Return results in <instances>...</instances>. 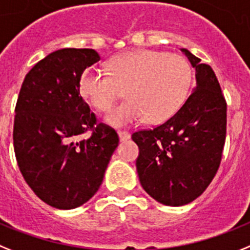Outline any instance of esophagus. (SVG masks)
Returning a JSON list of instances; mask_svg holds the SVG:
<instances>
[{
	"label": "esophagus",
	"instance_id": "1",
	"mask_svg": "<svg viewBox=\"0 0 250 250\" xmlns=\"http://www.w3.org/2000/svg\"><path fill=\"white\" fill-rule=\"evenodd\" d=\"M118 136H119V140L122 141V142H125V141L131 138V134H129V132L127 131H118Z\"/></svg>",
	"mask_w": 250,
	"mask_h": 250
}]
</instances>
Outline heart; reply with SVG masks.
Here are the masks:
<instances>
[{"instance_id": "1", "label": "heart", "mask_w": 250, "mask_h": 250, "mask_svg": "<svg viewBox=\"0 0 250 250\" xmlns=\"http://www.w3.org/2000/svg\"><path fill=\"white\" fill-rule=\"evenodd\" d=\"M109 73L86 69L80 78V93L98 110L108 112L123 89L129 99L108 116L114 125L161 123L185 102L192 82L186 58L149 49L127 51L110 59Z\"/></svg>"}]
</instances>
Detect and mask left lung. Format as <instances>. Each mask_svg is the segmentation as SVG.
Wrapping results in <instances>:
<instances>
[{"instance_id": "8db88e82", "label": "left lung", "mask_w": 250, "mask_h": 250, "mask_svg": "<svg viewBox=\"0 0 250 250\" xmlns=\"http://www.w3.org/2000/svg\"><path fill=\"white\" fill-rule=\"evenodd\" d=\"M195 68L196 86L166 122L132 134L140 155L138 177L158 203L181 206L194 201L216 175L227 136V102L211 66L181 49Z\"/></svg>"}]
</instances>
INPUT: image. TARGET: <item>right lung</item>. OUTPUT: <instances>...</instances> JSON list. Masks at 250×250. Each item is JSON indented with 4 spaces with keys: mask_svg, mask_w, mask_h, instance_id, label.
<instances>
[{
    "mask_svg": "<svg viewBox=\"0 0 250 250\" xmlns=\"http://www.w3.org/2000/svg\"><path fill=\"white\" fill-rule=\"evenodd\" d=\"M99 60L93 49L56 50L26 74L17 98V165L36 196L56 209L94 196L118 146L117 132L99 123L80 95L82 74Z\"/></svg>",
    "mask_w": 250,
    "mask_h": 250,
    "instance_id": "1",
    "label": "right lung"
}]
</instances>
